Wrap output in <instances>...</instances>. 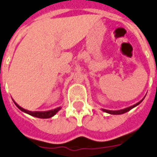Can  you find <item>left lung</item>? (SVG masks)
Returning <instances> with one entry per match:
<instances>
[{
  "label": "left lung",
  "instance_id": "obj_1",
  "mask_svg": "<svg viewBox=\"0 0 157 157\" xmlns=\"http://www.w3.org/2000/svg\"><path fill=\"white\" fill-rule=\"evenodd\" d=\"M144 98H143V99H144ZM143 99H142V100H141V101H139V102L136 103V104H135V105H131V106L127 107V108H124V109H119V110H109V109H101V110L104 111V112H105V113H109V114H113V115L122 114V113H126V112H128V111H129V110H130V109H132V108H134V107H136V105H138L139 104H140V103L143 101Z\"/></svg>",
  "mask_w": 157,
  "mask_h": 157
}]
</instances>
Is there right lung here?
I'll return each instance as SVG.
<instances>
[{"label": "right lung", "instance_id": "right-lung-1", "mask_svg": "<svg viewBox=\"0 0 157 157\" xmlns=\"http://www.w3.org/2000/svg\"><path fill=\"white\" fill-rule=\"evenodd\" d=\"M13 102L15 103V105H17V106L18 107L19 109H21V111L28 113V114L31 115V116L38 117V118H50V117H53L54 115H56V113H58L59 111L61 109V107H58V108H56V109H52V110H48V111H29L20 106L17 103L15 102V101H13Z\"/></svg>", "mask_w": 157, "mask_h": 157}]
</instances>
